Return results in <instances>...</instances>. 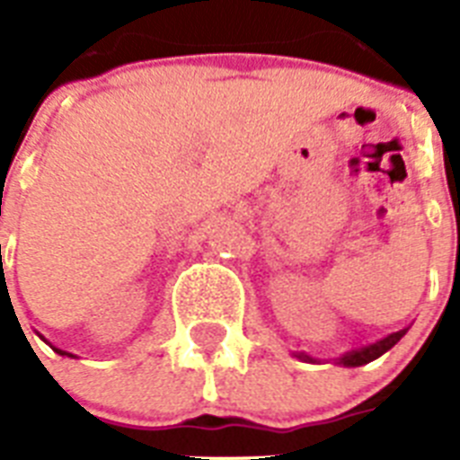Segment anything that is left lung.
<instances>
[{"label":"left lung","instance_id":"obj_1","mask_svg":"<svg viewBox=\"0 0 460 460\" xmlns=\"http://www.w3.org/2000/svg\"><path fill=\"white\" fill-rule=\"evenodd\" d=\"M403 334H406V332H396V334L386 336L385 341L372 343V346H367V349H363V350H353V353H349V356L341 358V363L349 365V367H358V365L372 363V360H377L379 356H385L386 350L394 349V346L401 341V336ZM301 358H305V360H313L310 356H301Z\"/></svg>","mask_w":460,"mask_h":460}]
</instances>
